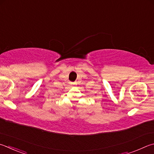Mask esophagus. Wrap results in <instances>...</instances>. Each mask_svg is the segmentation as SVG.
I'll return each mask as SVG.
<instances>
[{"label": "esophagus", "instance_id": "34e87169", "mask_svg": "<svg viewBox=\"0 0 154 154\" xmlns=\"http://www.w3.org/2000/svg\"><path fill=\"white\" fill-rule=\"evenodd\" d=\"M71 84H72V85H74V83H71Z\"/></svg>", "mask_w": 154, "mask_h": 154}]
</instances>
